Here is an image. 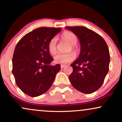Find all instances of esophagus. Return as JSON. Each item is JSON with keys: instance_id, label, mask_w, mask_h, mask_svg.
<instances>
[{"instance_id": "1", "label": "esophagus", "mask_w": 122, "mask_h": 122, "mask_svg": "<svg viewBox=\"0 0 122 122\" xmlns=\"http://www.w3.org/2000/svg\"><path fill=\"white\" fill-rule=\"evenodd\" d=\"M65 65H61V69H63V68H65Z\"/></svg>"}]
</instances>
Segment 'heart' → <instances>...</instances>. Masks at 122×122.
I'll return each instance as SVG.
<instances>
[{"mask_svg": "<svg viewBox=\"0 0 122 122\" xmlns=\"http://www.w3.org/2000/svg\"><path fill=\"white\" fill-rule=\"evenodd\" d=\"M62 37L63 39L68 42L71 44V47H70L69 50H73L75 51H77V48L75 46L77 42V38L76 36L71 31L64 32L62 34ZM57 38L56 37H53L49 42L47 45V49L49 52L51 54H56L57 51ZM76 58V54L73 51L68 53H59L57 54L54 57V62L57 64H66L73 60H74Z\"/></svg>", "mask_w": 122, "mask_h": 122, "instance_id": "b5f03b06", "label": "heart"}]
</instances>
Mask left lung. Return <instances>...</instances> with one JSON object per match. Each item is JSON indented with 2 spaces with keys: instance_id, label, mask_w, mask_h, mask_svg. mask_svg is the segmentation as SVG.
Instances as JSON below:
<instances>
[{
  "instance_id": "left-lung-1",
  "label": "left lung",
  "mask_w": 122,
  "mask_h": 122,
  "mask_svg": "<svg viewBox=\"0 0 122 122\" xmlns=\"http://www.w3.org/2000/svg\"><path fill=\"white\" fill-rule=\"evenodd\" d=\"M77 36L81 46L79 58L71 66L73 72L69 79L75 89L86 94L99 89L109 70L110 56L103 37L84 26H67Z\"/></svg>"
}]
</instances>
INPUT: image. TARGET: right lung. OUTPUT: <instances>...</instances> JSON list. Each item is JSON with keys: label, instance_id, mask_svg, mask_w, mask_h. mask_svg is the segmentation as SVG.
<instances>
[{"label": "right lung", "instance_id": "right-lung-1", "mask_svg": "<svg viewBox=\"0 0 122 122\" xmlns=\"http://www.w3.org/2000/svg\"><path fill=\"white\" fill-rule=\"evenodd\" d=\"M61 29L40 27L19 40L12 57V73L23 93L37 97L48 90L61 69L59 64L50 65L53 58L47 49L49 41Z\"/></svg>", "mask_w": 122, "mask_h": 122}]
</instances>
